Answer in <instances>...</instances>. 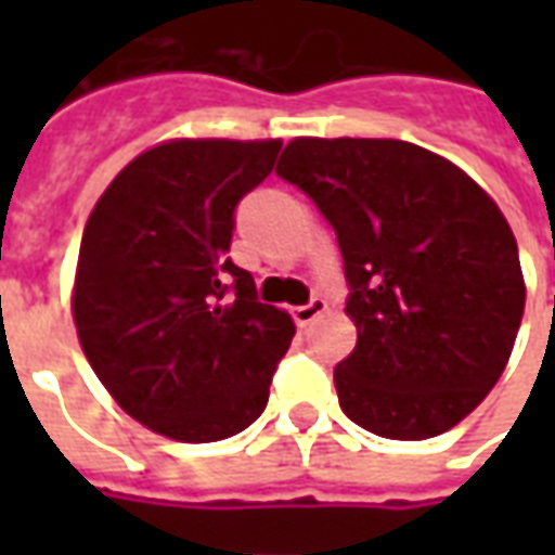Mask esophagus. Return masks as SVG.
Returning a JSON list of instances; mask_svg holds the SVG:
<instances>
[{
  "label": "esophagus",
  "mask_w": 555,
  "mask_h": 555,
  "mask_svg": "<svg viewBox=\"0 0 555 555\" xmlns=\"http://www.w3.org/2000/svg\"><path fill=\"white\" fill-rule=\"evenodd\" d=\"M324 312H326V300L314 297V300H309L306 306H297V309H294V321H297L300 326H309L314 324V321H318Z\"/></svg>",
  "instance_id": "obj_1"
}]
</instances>
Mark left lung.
<instances>
[{"label": "left lung", "mask_w": 555, "mask_h": 555, "mask_svg": "<svg viewBox=\"0 0 555 555\" xmlns=\"http://www.w3.org/2000/svg\"><path fill=\"white\" fill-rule=\"evenodd\" d=\"M276 171L336 229L357 348L336 365L350 422L428 440L485 401L526 306L517 241L464 169L401 139H291Z\"/></svg>", "instance_id": "left-lung-1"}]
</instances>
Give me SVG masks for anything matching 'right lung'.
<instances>
[{
  "label": "right lung",
  "mask_w": 555,
  "mask_h": 555,
  "mask_svg": "<svg viewBox=\"0 0 555 555\" xmlns=\"http://www.w3.org/2000/svg\"><path fill=\"white\" fill-rule=\"evenodd\" d=\"M279 139H169L118 171L79 243V345L127 416L217 442L261 416L294 321L229 258L234 207L273 171ZM234 281L235 297L224 294Z\"/></svg>",
  "instance_id": "right-lung-1"
}]
</instances>
